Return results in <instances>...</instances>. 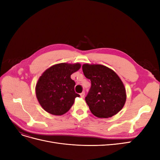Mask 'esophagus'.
<instances>
[{
  "instance_id": "34e87169",
  "label": "esophagus",
  "mask_w": 160,
  "mask_h": 160,
  "mask_svg": "<svg viewBox=\"0 0 160 160\" xmlns=\"http://www.w3.org/2000/svg\"><path fill=\"white\" fill-rule=\"evenodd\" d=\"M80 96L82 98H83L84 97H85V91H83V92H82V93H80Z\"/></svg>"
}]
</instances>
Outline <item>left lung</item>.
Returning <instances> with one entry per match:
<instances>
[{
	"label": "left lung",
	"instance_id": "left-lung-1",
	"mask_svg": "<svg viewBox=\"0 0 160 160\" xmlns=\"http://www.w3.org/2000/svg\"><path fill=\"white\" fill-rule=\"evenodd\" d=\"M82 69L91 86L85 101L95 116L111 118L122 109L126 101V93L119 76L102 65L84 64Z\"/></svg>",
	"mask_w": 160,
	"mask_h": 160
}]
</instances>
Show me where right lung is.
Instances as JSON below:
<instances>
[{"mask_svg": "<svg viewBox=\"0 0 160 160\" xmlns=\"http://www.w3.org/2000/svg\"><path fill=\"white\" fill-rule=\"evenodd\" d=\"M79 63L57 64L47 69L38 79L36 95L41 107L47 112L61 115L68 111L74 103L75 82L71 75L78 71Z\"/></svg>", "mask_w": 160, "mask_h": 160, "instance_id": "obj_1", "label": "right lung"}]
</instances>
